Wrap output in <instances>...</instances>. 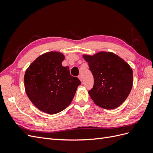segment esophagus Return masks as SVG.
<instances>
[{
  "mask_svg": "<svg viewBox=\"0 0 153 153\" xmlns=\"http://www.w3.org/2000/svg\"><path fill=\"white\" fill-rule=\"evenodd\" d=\"M78 78H79V80H80L81 82H82V76H81V75H79V76H78Z\"/></svg>",
  "mask_w": 153,
  "mask_h": 153,
  "instance_id": "obj_1",
  "label": "esophagus"
}]
</instances>
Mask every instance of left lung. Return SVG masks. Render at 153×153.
I'll return each instance as SVG.
<instances>
[{
  "label": "left lung",
  "mask_w": 153,
  "mask_h": 153,
  "mask_svg": "<svg viewBox=\"0 0 153 153\" xmlns=\"http://www.w3.org/2000/svg\"><path fill=\"white\" fill-rule=\"evenodd\" d=\"M94 77L88 92L94 103L105 109L117 108L126 100L133 86V71L124 60L112 52L83 55Z\"/></svg>",
  "instance_id": "1"
}]
</instances>
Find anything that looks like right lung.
<instances>
[{
  "label": "right lung",
  "instance_id": "right-lung-1",
  "mask_svg": "<svg viewBox=\"0 0 153 153\" xmlns=\"http://www.w3.org/2000/svg\"><path fill=\"white\" fill-rule=\"evenodd\" d=\"M64 55L58 52L43 53L32 62L24 75L26 94L42 112L55 114L70 105L80 80L62 66Z\"/></svg>",
  "mask_w": 153,
  "mask_h": 153
}]
</instances>
